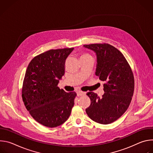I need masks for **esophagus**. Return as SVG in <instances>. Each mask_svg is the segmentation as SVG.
Returning a JSON list of instances; mask_svg holds the SVG:
<instances>
[{"label":"esophagus","mask_w":153,"mask_h":153,"mask_svg":"<svg viewBox=\"0 0 153 153\" xmlns=\"http://www.w3.org/2000/svg\"><path fill=\"white\" fill-rule=\"evenodd\" d=\"M86 93H85V92H83V91H78L77 92V96H83V95H85Z\"/></svg>","instance_id":"esophagus-1"}]
</instances>
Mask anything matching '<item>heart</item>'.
I'll return each mask as SVG.
<instances>
[{
  "label": "heart",
  "instance_id": "1",
  "mask_svg": "<svg viewBox=\"0 0 153 153\" xmlns=\"http://www.w3.org/2000/svg\"><path fill=\"white\" fill-rule=\"evenodd\" d=\"M86 56H90L89 54H83L82 55L81 57H86Z\"/></svg>",
  "mask_w": 153,
  "mask_h": 153
}]
</instances>
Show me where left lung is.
<instances>
[{
  "instance_id": "8db88e82",
  "label": "left lung",
  "mask_w": 153,
  "mask_h": 153,
  "mask_svg": "<svg viewBox=\"0 0 153 153\" xmlns=\"http://www.w3.org/2000/svg\"><path fill=\"white\" fill-rule=\"evenodd\" d=\"M97 56L96 75L103 84L102 97L94 92L87 93L91 104L86 113L93 121L109 124L120 118L128 109L134 90V78L122 53L108 43L84 45Z\"/></svg>"
}]
</instances>
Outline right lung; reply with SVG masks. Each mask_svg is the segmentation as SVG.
<instances>
[{"label":"right lung","instance_id":"add662e5","mask_svg":"<svg viewBox=\"0 0 153 153\" xmlns=\"http://www.w3.org/2000/svg\"><path fill=\"white\" fill-rule=\"evenodd\" d=\"M74 48L50 50L34 57L27 67L22 91L27 110L38 123L54 128L70 116L76 92L57 85L65 74V60Z\"/></svg>","mask_w":153,"mask_h":153}]
</instances>
